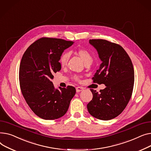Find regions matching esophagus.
Segmentation results:
<instances>
[{
  "mask_svg": "<svg viewBox=\"0 0 151 151\" xmlns=\"http://www.w3.org/2000/svg\"><path fill=\"white\" fill-rule=\"evenodd\" d=\"M83 90V87H81V86H77L76 87V91L78 92H81Z\"/></svg>",
  "mask_w": 151,
  "mask_h": 151,
  "instance_id": "esophagus-1",
  "label": "esophagus"
}]
</instances>
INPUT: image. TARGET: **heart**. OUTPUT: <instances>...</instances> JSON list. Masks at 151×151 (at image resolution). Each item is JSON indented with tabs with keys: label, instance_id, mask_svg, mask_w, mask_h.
<instances>
[{
	"label": "heart",
	"instance_id": "heart-1",
	"mask_svg": "<svg viewBox=\"0 0 151 151\" xmlns=\"http://www.w3.org/2000/svg\"><path fill=\"white\" fill-rule=\"evenodd\" d=\"M76 54H77L78 57L81 59V60L83 62L84 64H87V63H90L93 61V57L91 54V53L85 49H82L80 48L77 49L75 51ZM69 58V54L67 52H63V54H61V55L60 57L59 62H60V65L61 67H65L67 64L68 62ZM75 79L77 80V81H78L79 78L77 76H76Z\"/></svg>",
	"mask_w": 151,
	"mask_h": 151
}]
</instances>
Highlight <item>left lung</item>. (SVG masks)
I'll return each mask as SVG.
<instances>
[{
  "label": "left lung",
  "mask_w": 151,
  "mask_h": 151,
  "mask_svg": "<svg viewBox=\"0 0 151 151\" xmlns=\"http://www.w3.org/2000/svg\"><path fill=\"white\" fill-rule=\"evenodd\" d=\"M102 61L93 77V82L104 84L100 93L90 89L92 100L87 104L93 117L107 121L118 116L129 103L134 85V69L132 61L120 45L109 41L90 40Z\"/></svg>",
  "instance_id": "8db88e82"
}]
</instances>
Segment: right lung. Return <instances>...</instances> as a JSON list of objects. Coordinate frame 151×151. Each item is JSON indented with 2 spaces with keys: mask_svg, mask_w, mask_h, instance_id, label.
<instances>
[{
  "mask_svg": "<svg viewBox=\"0 0 151 151\" xmlns=\"http://www.w3.org/2000/svg\"><path fill=\"white\" fill-rule=\"evenodd\" d=\"M74 42L42 38L24 52L19 66V84L24 99L33 113L42 119L54 120L68 110L76 90L72 86L55 89L51 79L61 70L60 57Z\"/></svg>",
  "mask_w": 151,
  "mask_h": 151,
  "instance_id": "obj_1",
  "label": "right lung"
}]
</instances>
